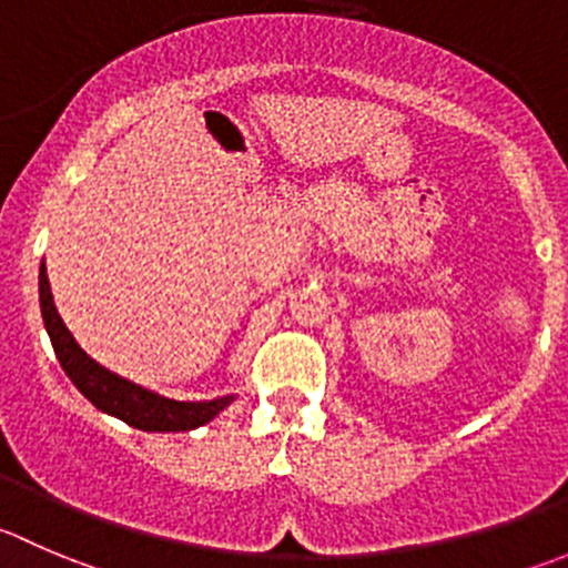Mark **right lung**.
Wrapping results in <instances>:
<instances>
[{"instance_id": "1", "label": "right lung", "mask_w": 568, "mask_h": 568, "mask_svg": "<svg viewBox=\"0 0 568 568\" xmlns=\"http://www.w3.org/2000/svg\"><path fill=\"white\" fill-rule=\"evenodd\" d=\"M38 300H41V316L43 327H47L49 341L54 346V355H58L60 366L69 374L71 383L77 385L82 396L91 402L93 407H99L108 416L121 418L135 430L144 433H185L196 430L202 424H207L211 418H216L230 402L235 399V394L216 396V399H169V396L158 394V390L144 388V385L132 383V379L121 377V374L110 372L102 363L93 361L77 338L71 335V329L65 327L63 318H60L58 307H54L52 288H49L47 266H41L38 272Z\"/></svg>"}]
</instances>
